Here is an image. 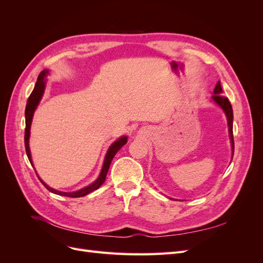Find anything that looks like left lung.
I'll return each mask as SVG.
<instances>
[{"instance_id":"left-lung-1","label":"left lung","mask_w":263,"mask_h":263,"mask_svg":"<svg viewBox=\"0 0 263 263\" xmlns=\"http://www.w3.org/2000/svg\"><path fill=\"white\" fill-rule=\"evenodd\" d=\"M222 90L220 86V82L218 81L216 86L214 89V95H213V101L216 103V104L224 110L226 117H227V122H228V132H229V138H230V142H232V149H233V156H234V136H233V119H234V115H233V107L232 104L227 98H225L224 95H221Z\"/></svg>"}]
</instances>
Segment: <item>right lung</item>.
Listing matches in <instances>:
<instances>
[{"label":"right lung","mask_w":263,"mask_h":263,"mask_svg":"<svg viewBox=\"0 0 263 263\" xmlns=\"http://www.w3.org/2000/svg\"><path fill=\"white\" fill-rule=\"evenodd\" d=\"M48 74V70H43L41 73H39L38 78H37V82L35 84V87L33 92L29 95L28 101H27V104H26V109H25V121H26V128H25V149H26V155L28 157V160L33 165V161H31V156H30V150H29V145H28V141H29V135H30V125H31V121H33V116H34V112L35 109L37 108L39 102L42 100V97L44 94V90H45V78L46 76ZM127 142V137L123 136L119 139H117L115 142H113L112 146H110L107 150L105 159H104V163H103L102 166V170L99 178L97 179V181H94L92 184L87 185L81 190L76 191V192H60V191L54 190L50 186H48L44 183L41 179V182L45 185V187L50 191V192L54 193V194H58V195H62V196H68V197H81V196H85L86 194H89L93 191L98 190L103 183L105 181L106 178V174L108 171V168L110 165V162H112L114 156L116 155L117 151L121 149L125 144ZM34 166V165H33Z\"/></svg>","instance_id":"right-lung-1"}]
</instances>
